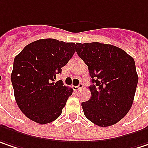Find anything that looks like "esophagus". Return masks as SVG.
I'll return each mask as SVG.
<instances>
[{
  "label": "esophagus",
  "mask_w": 148,
  "mask_h": 148,
  "mask_svg": "<svg viewBox=\"0 0 148 148\" xmlns=\"http://www.w3.org/2000/svg\"><path fill=\"white\" fill-rule=\"evenodd\" d=\"M83 86H84V84H83L82 83H79L78 86H74V89H75L76 90H79V89L83 88Z\"/></svg>",
  "instance_id": "1"
}]
</instances>
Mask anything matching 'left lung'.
Listing matches in <instances>:
<instances>
[{
    "label": "left lung",
    "mask_w": 148,
    "mask_h": 148,
    "mask_svg": "<svg viewBox=\"0 0 148 148\" xmlns=\"http://www.w3.org/2000/svg\"><path fill=\"white\" fill-rule=\"evenodd\" d=\"M76 52L91 77V98L81 104L85 117L99 126L117 123L134 100L138 76L133 58L121 48L98 42L76 43Z\"/></svg>",
    "instance_id": "obj_1"
}]
</instances>
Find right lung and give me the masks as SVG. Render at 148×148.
Segmentation results:
<instances>
[{"label": "right lung", "instance_id": "1", "mask_svg": "<svg viewBox=\"0 0 148 148\" xmlns=\"http://www.w3.org/2000/svg\"><path fill=\"white\" fill-rule=\"evenodd\" d=\"M74 42L53 38L27 45L14 58L12 84L18 107L30 120L41 125L60 116L73 89L62 80L54 82L75 53Z\"/></svg>", "mask_w": 148, "mask_h": 148}]
</instances>
